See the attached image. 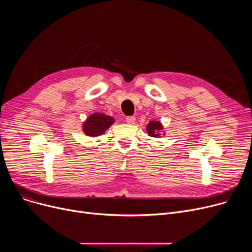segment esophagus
<instances>
[{"label":"esophagus","mask_w":252,"mask_h":252,"mask_svg":"<svg viewBox=\"0 0 252 252\" xmlns=\"http://www.w3.org/2000/svg\"><path fill=\"white\" fill-rule=\"evenodd\" d=\"M126 122L128 125H134L135 122H136V117H135V116H126Z\"/></svg>","instance_id":"esophagus-1"}]
</instances>
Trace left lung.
<instances>
[{
    "label": "left lung",
    "mask_w": 252,
    "mask_h": 252,
    "mask_svg": "<svg viewBox=\"0 0 252 252\" xmlns=\"http://www.w3.org/2000/svg\"><path fill=\"white\" fill-rule=\"evenodd\" d=\"M147 133L151 137L159 136V130L162 129V126L159 122H150L147 126Z\"/></svg>",
    "instance_id": "left-lung-1"
}]
</instances>
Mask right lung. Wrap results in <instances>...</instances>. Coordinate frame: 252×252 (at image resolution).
<instances>
[{
    "instance_id": "add662e5",
    "label": "right lung",
    "mask_w": 252,
    "mask_h": 252,
    "mask_svg": "<svg viewBox=\"0 0 252 252\" xmlns=\"http://www.w3.org/2000/svg\"><path fill=\"white\" fill-rule=\"evenodd\" d=\"M114 123V119L111 116L102 113L92 114L83 126L85 134L90 137H97L102 135L106 129Z\"/></svg>"
}]
</instances>
